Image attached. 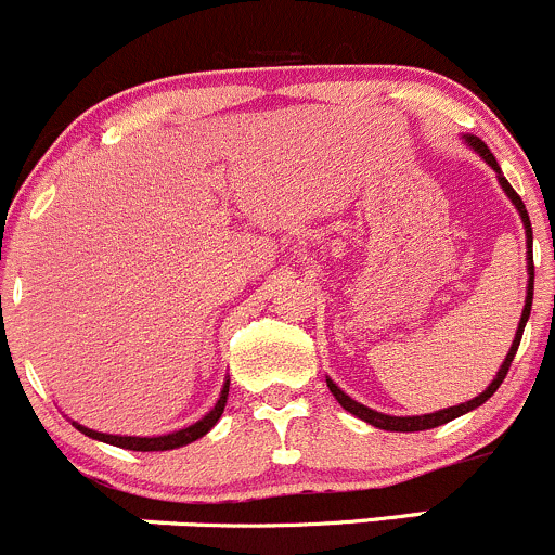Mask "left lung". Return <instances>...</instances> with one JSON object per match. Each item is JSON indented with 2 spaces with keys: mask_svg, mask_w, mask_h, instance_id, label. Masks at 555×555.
<instances>
[{
  "mask_svg": "<svg viewBox=\"0 0 555 555\" xmlns=\"http://www.w3.org/2000/svg\"><path fill=\"white\" fill-rule=\"evenodd\" d=\"M462 140L466 142V145L472 147V151L477 153V156L482 158V162L488 164V167L493 169V172H496V180H499V185H502V191H504V194H507V199L513 202V205H515V210H518L520 221H524V232H526V248H529V250H526V272H529V280H526V301H524V312H520L518 328H515V339H513V345H509L507 356H504L502 366H499L496 377H493V380L488 383V388H486V391H482V393H477V397H475V399H469V402H462V404H456V408H446V410H437V413H426V415H386V413H377V410L366 408V404L356 402V399H350L348 393H345L343 388H339L337 383L332 380V377H326V386H328V391L334 393V399H337V402L343 404V408L348 410L350 415H356V418L366 421V424H370V426H375V429H386V431H424V429H435V426H442V424H448V421L459 418V415L469 413V410L480 408L482 402H488V399H491L493 393H496V388L502 386V380H504V377H507V370H509V364H513L515 353H518L520 337H524L526 321H529V315H531V299H534V264H531V243H534V237H531V221H529V212H526L524 202H520V196L515 194V191H513V185H509L507 180H504L502 169H499L496 158H493V153L488 151V145H486V142H482L480 137H472V134H464Z\"/></svg>",
  "mask_w": 555,
  "mask_h": 555,
  "instance_id": "1",
  "label": "left lung"
}]
</instances>
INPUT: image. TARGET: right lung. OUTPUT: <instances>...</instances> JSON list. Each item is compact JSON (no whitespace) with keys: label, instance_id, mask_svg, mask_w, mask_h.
<instances>
[{"label":"right lung","instance_id":"1","mask_svg":"<svg viewBox=\"0 0 555 555\" xmlns=\"http://www.w3.org/2000/svg\"><path fill=\"white\" fill-rule=\"evenodd\" d=\"M227 397H229V380L223 383L221 388V397H218L216 408L210 410V413L205 415V418H199L196 424L185 426V429H178V431H169V435H158V437H126V435H104V431H93L89 426L78 424V421H73V426L78 431H83L86 437H91V440H99V442H107V446H115V448H126V451H175V448H183L189 446V442H196L199 437H205L207 431L212 429V426L218 424V418L223 415V408H227Z\"/></svg>","mask_w":555,"mask_h":555}]
</instances>
